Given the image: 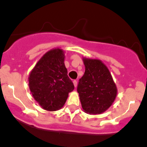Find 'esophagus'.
<instances>
[{
	"label": "esophagus",
	"instance_id": "34e87169",
	"mask_svg": "<svg viewBox=\"0 0 147 147\" xmlns=\"http://www.w3.org/2000/svg\"><path fill=\"white\" fill-rule=\"evenodd\" d=\"M73 83H74V86H75V87H76V86H77V81H76V80H74V81H73Z\"/></svg>",
	"mask_w": 147,
	"mask_h": 147
}]
</instances>
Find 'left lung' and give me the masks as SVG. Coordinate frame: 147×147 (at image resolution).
Instances as JSON below:
<instances>
[{
	"instance_id": "obj_1",
	"label": "left lung",
	"mask_w": 147,
	"mask_h": 147,
	"mask_svg": "<svg viewBox=\"0 0 147 147\" xmlns=\"http://www.w3.org/2000/svg\"><path fill=\"white\" fill-rule=\"evenodd\" d=\"M83 61L86 70L77 87L81 106L88 114H101L115 100L117 86L102 61L85 57Z\"/></svg>"
}]
</instances>
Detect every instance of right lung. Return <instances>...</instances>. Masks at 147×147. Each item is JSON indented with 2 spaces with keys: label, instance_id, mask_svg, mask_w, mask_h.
I'll use <instances>...</instances> for the list:
<instances>
[{
  "label": "right lung",
  "instance_id": "add662e5",
  "mask_svg": "<svg viewBox=\"0 0 147 147\" xmlns=\"http://www.w3.org/2000/svg\"><path fill=\"white\" fill-rule=\"evenodd\" d=\"M64 51L59 48L45 53L29 75L33 98L44 110H59L64 105L74 86L67 75Z\"/></svg>",
  "mask_w": 147,
  "mask_h": 147
}]
</instances>
